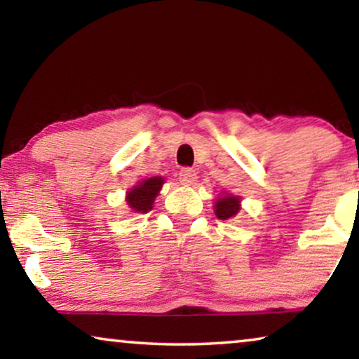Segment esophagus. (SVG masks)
<instances>
[{"instance_id":"esophagus-1","label":"esophagus","mask_w":359,"mask_h":359,"mask_svg":"<svg viewBox=\"0 0 359 359\" xmlns=\"http://www.w3.org/2000/svg\"><path fill=\"white\" fill-rule=\"evenodd\" d=\"M198 180V173L193 168H183L180 171V181L181 184H194V181Z\"/></svg>"}]
</instances>
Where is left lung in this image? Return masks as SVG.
I'll return each mask as SVG.
<instances>
[{"label": "left lung", "instance_id": "left-lung-1", "mask_svg": "<svg viewBox=\"0 0 359 359\" xmlns=\"http://www.w3.org/2000/svg\"><path fill=\"white\" fill-rule=\"evenodd\" d=\"M215 215L220 220H227V219H232L235 214L240 210V199L237 196H230V194H225L222 198H219L215 201Z\"/></svg>", "mask_w": 359, "mask_h": 359}]
</instances>
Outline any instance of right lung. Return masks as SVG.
Here are the masks:
<instances>
[{"mask_svg":"<svg viewBox=\"0 0 359 359\" xmlns=\"http://www.w3.org/2000/svg\"><path fill=\"white\" fill-rule=\"evenodd\" d=\"M163 183L165 181L161 176H154V178L144 180L134 186V189H130L126 196L129 208L135 212H149L154 208V201L158 196Z\"/></svg>","mask_w":359,"mask_h":359,"instance_id":"right-lung-1","label":"right lung"}]
</instances>
